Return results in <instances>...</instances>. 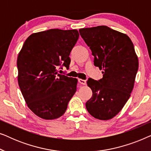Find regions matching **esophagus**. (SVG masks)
Here are the masks:
<instances>
[{
	"mask_svg": "<svg viewBox=\"0 0 151 151\" xmlns=\"http://www.w3.org/2000/svg\"><path fill=\"white\" fill-rule=\"evenodd\" d=\"M78 82H79V83H80L81 84H83V85H85L86 83V80H82V79H78Z\"/></svg>",
	"mask_w": 151,
	"mask_h": 151,
	"instance_id": "esophagus-1",
	"label": "esophagus"
}]
</instances>
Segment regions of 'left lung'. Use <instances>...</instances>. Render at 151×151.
<instances>
[{
	"label": "left lung",
	"instance_id": "8db88e82",
	"mask_svg": "<svg viewBox=\"0 0 151 151\" xmlns=\"http://www.w3.org/2000/svg\"><path fill=\"white\" fill-rule=\"evenodd\" d=\"M79 32L92 51L94 65L103 71L102 79L86 82L93 96L86 108L95 118L108 120L122 109L133 88L139 67L134 45L127 35L107 26L80 29Z\"/></svg>",
	"mask_w": 151,
	"mask_h": 151
}]
</instances>
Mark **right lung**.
I'll list each match as a JSON object with an SVG mask.
<instances>
[{
	"label": "right lung",
	"mask_w": 151,
	"mask_h": 151,
	"mask_svg": "<svg viewBox=\"0 0 151 151\" xmlns=\"http://www.w3.org/2000/svg\"><path fill=\"white\" fill-rule=\"evenodd\" d=\"M79 38L76 29H51L30 35L17 59L18 81L29 108L45 119L65 113L78 80L58 73L69 67L70 52Z\"/></svg>",
	"instance_id": "1"
}]
</instances>
